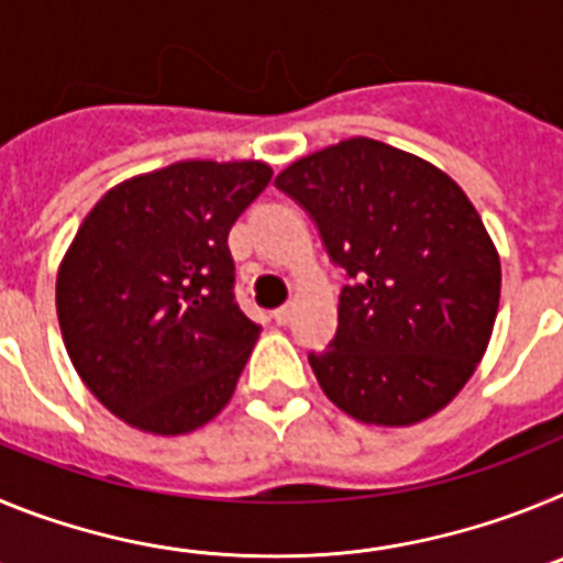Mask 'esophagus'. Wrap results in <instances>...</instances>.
<instances>
[{
  "mask_svg": "<svg viewBox=\"0 0 563 563\" xmlns=\"http://www.w3.org/2000/svg\"><path fill=\"white\" fill-rule=\"evenodd\" d=\"M290 318H292V305H285V307H278V310H273V321H276L278 327L290 324Z\"/></svg>",
  "mask_w": 563,
  "mask_h": 563,
  "instance_id": "34e87169",
  "label": "esophagus"
}]
</instances>
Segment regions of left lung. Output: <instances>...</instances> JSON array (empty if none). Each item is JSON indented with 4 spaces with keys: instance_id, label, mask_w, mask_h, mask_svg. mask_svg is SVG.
Instances as JSON below:
<instances>
[{
    "instance_id": "8db88e82",
    "label": "left lung",
    "mask_w": 563,
    "mask_h": 563,
    "mask_svg": "<svg viewBox=\"0 0 563 563\" xmlns=\"http://www.w3.org/2000/svg\"><path fill=\"white\" fill-rule=\"evenodd\" d=\"M276 188L343 271L335 335L307 355L324 395L375 426L440 411L474 375L499 310V256L465 191L372 137L301 157Z\"/></svg>"
}]
</instances>
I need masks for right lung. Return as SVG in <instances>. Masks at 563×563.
Here are the masks:
<instances>
[{
	"label": "right lung",
	"instance_id": "right-lung-1",
	"mask_svg": "<svg viewBox=\"0 0 563 563\" xmlns=\"http://www.w3.org/2000/svg\"><path fill=\"white\" fill-rule=\"evenodd\" d=\"M258 161H186L103 194L58 271L69 361L123 422L186 434L231 400L258 335L228 231L271 183Z\"/></svg>",
	"mask_w": 563,
	"mask_h": 563
}]
</instances>
